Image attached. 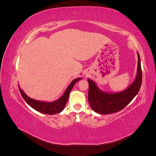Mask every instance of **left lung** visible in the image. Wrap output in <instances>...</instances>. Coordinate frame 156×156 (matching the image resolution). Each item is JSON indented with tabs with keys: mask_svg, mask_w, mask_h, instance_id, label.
Here are the masks:
<instances>
[{
	"mask_svg": "<svg viewBox=\"0 0 156 156\" xmlns=\"http://www.w3.org/2000/svg\"><path fill=\"white\" fill-rule=\"evenodd\" d=\"M138 54L137 73L134 82L124 91L115 94L105 93L101 91L96 84L90 79H88V101L91 108L95 112L102 115L117 112L126 107L138 94L142 84L140 55Z\"/></svg>",
	"mask_w": 156,
	"mask_h": 156,
	"instance_id": "8db88e82",
	"label": "left lung"
}]
</instances>
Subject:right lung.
I'll use <instances>...</instances> for the list:
<instances>
[{
    "label": "right lung",
    "mask_w": 156,
    "mask_h": 156,
    "mask_svg": "<svg viewBox=\"0 0 156 156\" xmlns=\"http://www.w3.org/2000/svg\"><path fill=\"white\" fill-rule=\"evenodd\" d=\"M80 79H81V78L74 79L73 81L71 83L67 89L66 90L63 96L61 97L59 100L50 103L42 102L32 100V99L30 98L29 96H27L26 94L23 92V90H21L20 87H19V88H20V91L23 98L24 99L25 101L33 108H34L37 111L44 113V114L54 115L62 111L66 105V103L68 100L69 94L71 90H72L73 87L74 86V84L77 83V81H78Z\"/></svg>",
    "instance_id": "right-lung-1"
}]
</instances>
